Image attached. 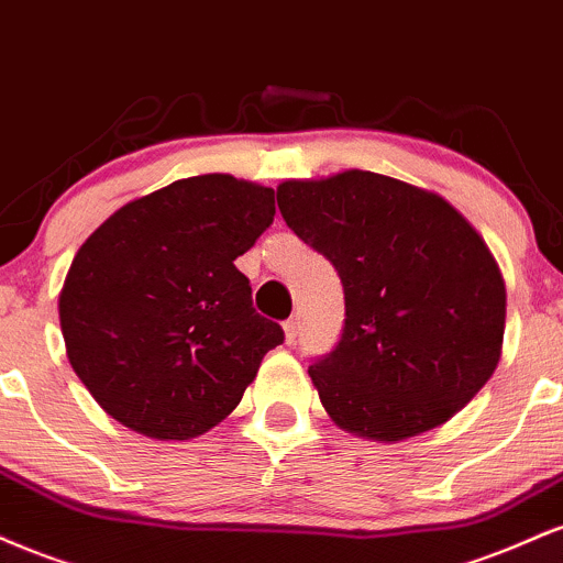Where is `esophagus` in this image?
<instances>
[{
    "mask_svg": "<svg viewBox=\"0 0 563 563\" xmlns=\"http://www.w3.org/2000/svg\"><path fill=\"white\" fill-rule=\"evenodd\" d=\"M297 336V319H287L284 321V340H287V345H292Z\"/></svg>",
    "mask_w": 563,
    "mask_h": 563,
    "instance_id": "1",
    "label": "esophagus"
}]
</instances>
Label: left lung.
I'll list each match as a JSON object with an SVG mask.
<instances>
[{"label": "left lung", "mask_w": 563, "mask_h": 563, "mask_svg": "<svg viewBox=\"0 0 563 563\" xmlns=\"http://www.w3.org/2000/svg\"><path fill=\"white\" fill-rule=\"evenodd\" d=\"M287 227L345 287V329L308 368L340 429L400 442L451 421L504 350L506 282L477 229L434 191L372 170L289 178Z\"/></svg>", "instance_id": "1"}]
</instances>
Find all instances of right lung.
<instances>
[{
    "label": "right lung",
    "mask_w": 563,
    "mask_h": 563,
    "mask_svg": "<svg viewBox=\"0 0 563 563\" xmlns=\"http://www.w3.org/2000/svg\"><path fill=\"white\" fill-rule=\"evenodd\" d=\"M274 189L178 178L118 208L73 257L59 329L91 398L152 440H191L240 406L284 342L234 266L274 223Z\"/></svg>",
    "instance_id": "1"
}]
</instances>
